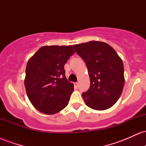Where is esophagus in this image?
I'll return each mask as SVG.
<instances>
[{
    "instance_id": "34e87169",
    "label": "esophagus",
    "mask_w": 146,
    "mask_h": 146,
    "mask_svg": "<svg viewBox=\"0 0 146 146\" xmlns=\"http://www.w3.org/2000/svg\"><path fill=\"white\" fill-rule=\"evenodd\" d=\"M74 86L75 87V88H78V82H75L74 83Z\"/></svg>"
}]
</instances>
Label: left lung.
Returning a JSON list of instances; mask_svg holds the SVG:
<instances>
[{"instance_id": "1", "label": "left lung", "mask_w": 146, "mask_h": 146, "mask_svg": "<svg viewBox=\"0 0 146 146\" xmlns=\"http://www.w3.org/2000/svg\"><path fill=\"white\" fill-rule=\"evenodd\" d=\"M85 62L90 77V87L82 95L90 108L104 110L116 103L124 86L123 62L107 43L90 41L73 45Z\"/></svg>"}]
</instances>
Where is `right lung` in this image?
<instances>
[{"instance_id":"1","label":"right lung","mask_w":146,"mask_h":146,"mask_svg":"<svg viewBox=\"0 0 146 146\" xmlns=\"http://www.w3.org/2000/svg\"><path fill=\"white\" fill-rule=\"evenodd\" d=\"M75 51L69 46H44L28 61L25 86L37 110L53 115L68 105L73 84L65 76V63Z\"/></svg>"}]
</instances>
